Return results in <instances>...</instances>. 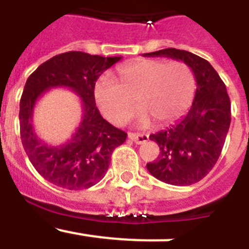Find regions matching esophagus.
I'll use <instances>...</instances> for the list:
<instances>
[{
    "label": "esophagus",
    "instance_id": "1",
    "mask_svg": "<svg viewBox=\"0 0 249 249\" xmlns=\"http://www.w3.org/2000/svg\"><path fill=\"white\" fill-rule=\"evenodd\" d=\"M128 138L135 142L136 144H142L148 141V135H141V133H128Z\"/></svg>",
    "mask_w": 249,
    "mask_h": 249
}]
</instances>
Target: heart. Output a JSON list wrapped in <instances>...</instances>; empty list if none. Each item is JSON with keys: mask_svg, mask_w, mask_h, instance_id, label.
<instances>
[{"mask_svg": "<svg viewBox=\"0 0 249 249\" xmlns=\"http://www.w3.org/2000/svg\"><path fill=\"white\" fill-rule=\"evenodd\" d=\"M120 83L108 74L100 77L94 86V98L105 117L122 123L136 105L141 111L137 122L147 126L173 122L188 109L195 94V76L186 63L142 58L118 68Z\"/></svg>", "mask_w": 249, "mask_h": 249, "instance_id": "1", "label": "heart"}]
</instances>
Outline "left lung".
<instances>
[{"mask_svg":"<svg viewBox=\"0 0 249 249\" xmlns=\"http://www.w3.org/2000/svg\"><path fill=\"white\" fill-rule=\"evenodd\" d=\"M144 57H169L186 63L197 89L190 111L169 128L149 136L160 156L147 163L153 177L173 186L201 181L218 160L231 124V101L221 77L208 61L188 51L164 48Z\"/></svg>","mask_w":249,"mask_h":249,"instance_id":"obj_1","label":"left lung"}]
</instances>
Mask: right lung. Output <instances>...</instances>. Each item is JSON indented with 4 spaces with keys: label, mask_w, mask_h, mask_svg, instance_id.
I'll list each match as a JSON object with an SVG mask.
<instances>
[{
    "label": "right lung",
    "mask_w": 249,
    "mask_h": 249,
    "mask_svg": "<svg viewBox=\"0 0 249 249\" xmlns=\"http://www.w3.org/2000/svg\"><path fill=\"white\" fill-rule=\"evenodd\" d=\"M121 58L70 51L43 62L27 78L19 101L22 144L37 172L54 186L78 191L98 183L108 169L112 152L126 141V132L107 122L94 101L96 81ZM57 87L71 89L80 97L84 114L66 144L50 146L34 133L32 116L36 101Z\"/></svg>",
    "instance_id": "add662e5"
}]
</instances>
